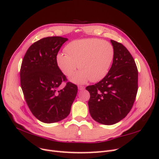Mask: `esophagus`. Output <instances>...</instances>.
I'll list each match as a JSON object with an SVG mask.
<instances>
[{"mask_svg":"<svg viewBox=\"0 0 159 159\" xmlns=\"http://www.w3.org/2000/svg\"><path fill=\"white\" fill-rule=\"evenodd\" d=\"M85 89V87L84 86H82V85H78V89L81 91V90H84Z\"/></svg>","mask_w":159,"mask_h":159,"instance_id":"obj_1","label":"esophagus"}]
</instances>
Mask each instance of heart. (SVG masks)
Wrapping results in <instances>:
<instances>
[{
  "instance_id": "heart-1",
  "label": "heart",
  "mask_w": 159,
  "mask_h": 159,
  "mask_svg": "<svg viewBox=\"0 0 159 159\" xmlns=\"http://www.w3.org/2000/svg\"><path fill=\"white\" fill-rule=\"evenodd\" d=\"M66 54L56 56L59 68L66 76H70L78 68L80 71L71 77L76 84L90 80L98 82L107 74L114 57L113 46L107 41L88 38L72 41L66 46Z\"/></svg>"
}]
</instances>
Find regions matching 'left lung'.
Wrapping results in <instances>:
<instances>
[{
	"label": "left lung",
	"instance_id": "1",
	"mask_svg": "<svg viewBox=\"0 0 159 159\" xmlns=\"http://www.w3.org/2000/svg\"><path fill=\"white\" fill-rule=\"evenodd\" d=\"M113 64L105 78L86 87L91 117L101 124L118 123L131 111L138 90V70L133 56L122 44L111 40Z\"/></svg>",
	"mask_w": 159,
	"mask_h": 159
}]
</instances>
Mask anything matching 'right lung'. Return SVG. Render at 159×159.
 Masks as SVG:
<instances>
[{"mask_svg":"<svg viewBox=\"0 0 159 159\" xmlns=\"http://www.w3.org/2000/svg\"><path fill=\"white\" fill-rule=\"evenodd\" d=\"M67 40L60 36L42 38L29 47L22 62L20 85L26 102L34 116L45 123L68 117L78 93L77 85L69 81L58 89L67 79L56 56Z\"/></svg>","mask_w":159,"mask_h":159,"instance_id":"right-lung-1","label":"right lung"}]
</instances>
